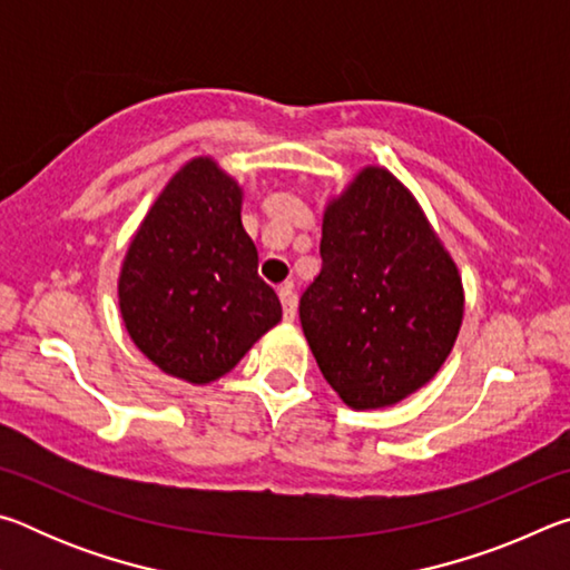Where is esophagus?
I'll return each instance as SVG.
<instances>
[{"mask_svg":"<svg viewBox=\"0 0 570 570\" xmlns=\"http://www.w3.org/2000/svg\"><path fill=\"white\" fill-rule=\"evenodd\" d=\"M278 298H282V306H284V320L286 322H294L296 320V294L292 284H284L278 288Z\"/></svg>","mask_w":570,"mask_h":570,"instance_id":"34e87169","label":"esophagus"}]
</instances>
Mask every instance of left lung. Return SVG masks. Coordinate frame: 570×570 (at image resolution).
<instances>
[{"mask_svg": "<svg viewBox=\"0 0 570 570\" xmlns=\"http://www.w3.org/2000/svg\"><path fill=\"white\" fill-rule=\"evenodd\" d=\"M320 254L298 320L334 392L354 410H377L435 377L465 298L412 193L384 168H364L326 208Z\"/></svg>", "mask_w": 570, "mask_h": 570, "instance_id": "obj_1", "label": "left lung"}]
</instances>
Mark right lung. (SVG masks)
<instances>
[{
  "mask_svg": "<svg viewBox=\"0 0 570 570\" xmlns=\"http://www.w3.org/2000/svg\"><path fill=\"white\" fill-rule=\"evenodd\" d=\"M130 340L193 384L224 377L282 320L240 224V188L210 158L183 166L153 204L120 272Z\"/></svg>",
  "mask_w": 570,
  "mask_h": 570,
  "instance_id": "1",
  "label": "right lung"
}]
</instances>
